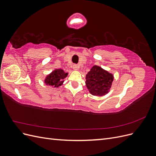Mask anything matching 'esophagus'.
<instances>
[{
  "mask_svg": "<svg viewBox=\"0 0 156 156\" xmlns=\"http://www.w3.org/2000/svg\"><path fill=\"white\" fill-rule=\"evenodd\" d=\"M73 69H74V70H77L78 69H79V66L77 65H76V64H74L73 66Z\"/></svg>",
  "mask_w": 156,
  "mask_h": 156,
  "instance_id": "1",
  "label": "esophagus"
}]
</instances>
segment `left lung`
<instances>
[{
	"label": "left lung",
	"mask_w": 156,
	"mask_h": 156,
	"mask_svg": "<svg viewBox=\"0 0 156 156\" xmlns=\"http://www.w3.org/2000/svg\"><path fill=\"white\" fill-rule=\"evenodd\" d=\"M113 75L98 66H94L86 75V85L94 96H101L108 92Z\"/></svg>",
	"instance_id": "8db88e82"
}]
</instances>
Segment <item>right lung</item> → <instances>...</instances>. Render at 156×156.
Returning <instances> with one entry per match:
<instances>
[{"label": "right lung", "instance_id": "obj_1", "mask_svg": "<svg viewBox=\"0 0 156 156\" xmlns=\"http://www.w3.org/2000/svg\"><path fill=\"white\" fill-rule=\"evenodd\" d=\"M68 76V73H65L62 69H55L50 75L47 76L45 83L53 87H58L62 84L64 79Z\"/></svg>", "mask_w": 156, "mask_h": 156}]
</instances>
